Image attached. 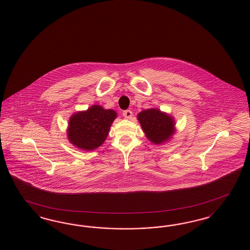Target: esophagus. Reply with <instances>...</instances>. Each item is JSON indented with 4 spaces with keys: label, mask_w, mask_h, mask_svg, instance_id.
<instances>
[{
    "label": "esophagus",
    "mask_w": 250,
    "mask_h": 250,
    "mask_svg": "<svg viewBox=\"0 0 250 250\" xmlns=\"http://www.w3.org/2000/svg\"><path fill=\"white\" fill-rule=\"evenodd\" d=\"M132 111L129 110V109H126V110H124L123 111V115H124V117L125 118H126V119H130L131 117H132Z\"/></svg>",
    "instance_id": "obj_1"
}]
</instances>
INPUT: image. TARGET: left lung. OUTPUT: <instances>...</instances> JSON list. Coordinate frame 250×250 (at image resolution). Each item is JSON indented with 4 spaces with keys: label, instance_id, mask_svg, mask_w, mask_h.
<instances>
[{
    "label": "left lung",
    "instance_id": "obj_1",
    "mask_svg": "<svg viewBox=\"0 0 250 250\" xmlns=\"http://www.w3.org/2000/svg\"><path fill=\"white\" fill-rule=\"evenodd\" d=\"M144 133L154 143H161L167 141L173 132L174 121L156 108L143 110L138 115Z\"/></svg>",
    "mask_w": 250,
    "mask_h": 250
}]
</instances>
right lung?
Masks as SVG:
<instances>
[{
  "mask_svg": "<svg viewBox=\"0 0 250 250\" xmlns=\"http://www.w3.org/2000/svg\"><path fill=\"white\" fill-rule=\"evenodd\" d=\"M116 118L112 109L92 106L86 111L78 112L69 120L68 140L78 148L94 150L105 142L109 127Z\"/></svg>",
  "mask_w": 250,
  "mask_h": 250,
  "instance_id": "add662e5",
  "label": "right lung"
}]
</instances>
